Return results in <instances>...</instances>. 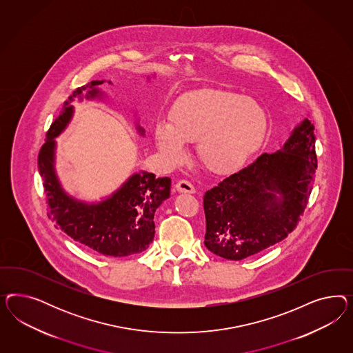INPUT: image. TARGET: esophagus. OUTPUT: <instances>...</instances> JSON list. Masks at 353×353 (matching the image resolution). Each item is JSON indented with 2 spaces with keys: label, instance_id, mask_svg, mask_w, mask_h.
Masks as SVG:
<instances>
[{
  "label": "esophagus",
  "instance_id": "obj_1",
  "mask_svg": "<svg viewBox=\"0 0 353 353\" xmlns=\"http://www.w3.org/2000/svg\"><path fill=\"white\" fill-rule=\"evenodd\" d=\"M176 189L180 192H189L192 194L195 192V188L192 185V182L188 181V180H180V181L176 183Z\"/></svg>",
  "mask_w": 353,
  "mask_h": 353
}]
</instances>
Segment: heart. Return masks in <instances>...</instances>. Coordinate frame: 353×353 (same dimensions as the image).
I'll return each instance as SVG.
<instances>
[{
	"instance_id": "heart-1",
	"label": "heart",
	"mask_w": 353,
	"mask_h": 353,
	"mask_svg": "<svg viewBox=\"0 0 353 353\" xmlns=\"http://www.w3.org/2000/svg\"><path fill=\"white\" fill-rule=\"evenodd\" d=\"M268 115L255 99L224 89H201L180 97L170 123L155 127V142L172 161L183 157V143L196 142V155L214 174L241 170L265 139Z\"/></svg>"
}]
</instances>
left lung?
I'll list each match as a JSON object with an SVG mask.
<instances>
[{
	"mask_svg": "<svg viewBox=\"0 0 353 353\" xmlns=\"http://www.w3.org/2000/svg\"><path fill=\"white\" fill-rule=\"evenodd\" d=\"M316 170L314 125L305 119L282 149L261 154L205 192V247L242 260L285 239L307 208Z\"/></svg>",
	"mask_w": 353,
	"mask_h": 353,
	"instance_id": "1",
	"label": "left lung"
}]
</instances>
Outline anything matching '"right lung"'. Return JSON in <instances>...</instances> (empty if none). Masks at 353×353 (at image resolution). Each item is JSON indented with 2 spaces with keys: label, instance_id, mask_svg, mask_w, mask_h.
<instances>
[{
  "label": "right lung",
  "instance_id": "add662e5",
  "mask_svg": "<svg viewBox=\"0 0 353 353\" xmlns=\"http://www.w3.org/2000/svg\"><path fill=\"white\" fill-rule=\"evenodd\" d=\"M92 81L74 90L65 101L61 115L46 133V141L39 152V172L43 177L48 216L74 241L106 256H129L145 251L154 239V214L170 198L171 179L157 177L152 173H136L118 192L98 204H86L70 198L59 186L54 172V137H57L72 117L71 101L90 89L86 97H97ZM141 130V128H139ZM143 132V130H141Z\"/></svg>",
  "mask_w": 353,
  "mask_h": 353
}]
</instances>
